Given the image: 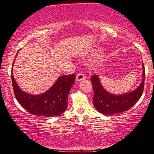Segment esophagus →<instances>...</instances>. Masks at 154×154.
Here are the masks:
<instances>
[{
    "label": "esophagus",
    "mask_w": 154,
    "mask_h": 154,
    "mask_svg": "<svg viewBox=\"0 0 154 154\" xmlns=\"http://www.w3.org/2000/svg\"><path fill=\"white\" fill-rule=\"evenodd\" d=\"M85 79V75L83 73V72H79L77 75L76 76V80L77 82H81V81H83Z\"/></svg>",
    "instance_id": "1"
}]
</instances>
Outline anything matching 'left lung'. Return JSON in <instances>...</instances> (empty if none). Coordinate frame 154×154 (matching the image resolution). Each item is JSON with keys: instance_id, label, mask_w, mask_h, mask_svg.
<instances>
[{"instance_id": "left-lung-1", "label": "left lung", "mask_w": 154, "mask_h": 154, "mask_svg": "<svg viewBox=\"0 0 154 154\" xmlns=\"http://www.w3.org/2000/svg\"><path fill=\"white\" fill-rule=\"evenodd\" d=\"M143 67V80L137 89L123 94H113L106 91L101 84L98 75L92 76L94 89V105L98 112L104 115H114L128 110L139 100L144 88L145 67Z\"/></svg>"}]
</instances>
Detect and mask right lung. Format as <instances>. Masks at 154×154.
<instances>
[{"label": "right lung", "mask_w": 154, "mask_h": 154, "mask_svg": "<svg viewBox=\"0 0 154 154\" xmlns=\"http://www.w3.org/2000/svg\"><path fill=\"white\" fill-rule=\"evenodd\" d=\"M11 79L15 98L23 108L34 116L54 117L60 116L66 109L68 95L75 83V75L59 77L48 91L38 95L30 94L21 90L15 82L12 71Z\"/></svg>", "instance_id": "add662e5"}]
</instances>
